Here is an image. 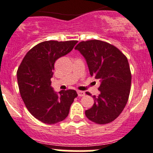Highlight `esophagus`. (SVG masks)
<instances>
[{"label": "esophagus", "mask_w": 153, "mask_h": 153, "mask_svg": "<svg viewBox=\"0 0 153 153\" xmlns=\"http://www.w3.org/2000/svg\"><path fill=\"white\" fill-rule=\"evenodd\" d=\"M77 94L79 97H83L85 96V93L83 91H80V90H78L77 91Z\"/></svg>", "instance_id": "esophagus-1"}]
</instances>
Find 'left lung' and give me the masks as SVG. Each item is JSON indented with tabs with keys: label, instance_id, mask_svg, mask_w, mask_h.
<instances>
[{
	"label": "left lung",
	"instance_id": "obj_1",
	"mask_svg": "<svg viewBox=\"0 0 153 153\" xmlns=\"http://www.w3.org/2000/svg\"><path fill=\"white\" fill-rule=\"evenodd\" d=\"M75 49L86 59L90 75L101 82L100 94L93 97L94 103L85 111L86 117L97 124L113 122L129 100L132 74L127 57L117 47L102 40L81 41Z\"/></svg>",
	"mask_w": 153,
	"mask_h": 153
}]
</instances>
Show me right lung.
Returning <instances> with one entry per match:
<instances>
[{"mask_svg":"<svg viewBox=\"0 0 153 153\" xmlns=\"http://www.w3.org/2000/svg\"><path fill=\"white\" fill-rule=\"evenodd\" d=\"M77 40H47L31 48L17 70V82L21 98L30 113L42 123L55 124L69 114L77 93L74 90L53 92V70L57 59L72 51Z\"/></svg>","mask_w":153,"mask_h":153,"instance_id":"add662e5","label":"right lung"}]
</instances>
